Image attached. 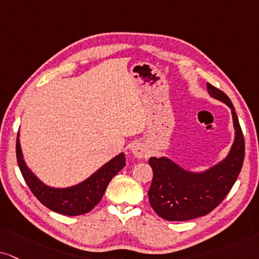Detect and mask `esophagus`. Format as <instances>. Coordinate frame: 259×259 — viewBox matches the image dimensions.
<instances>
[{"mask_svg":"<svg viewBox=\"0 0 259 259\" xmlns=\"http://www.w3.org/2000/svg\"><path fill=\"white\" fill-rule=\"evenodd\" d=\"M132 154L138 158H143L146 155V149L145 146L142 144V143H136L135 145L132 146Z\"/></svg>","mask_w":259,"mask_h":259,"instance_id":"1","label":"esophagus"}]
</instances>
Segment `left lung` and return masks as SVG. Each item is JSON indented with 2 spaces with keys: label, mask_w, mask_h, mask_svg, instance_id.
<instances>
[{
  "label": "left lung",
  "mask_w": 259,
  "mask_h": 259,
  "mask_svg": "<svg viewBox=\"0 0 259 259\" xmlns=\"http://www.w3.org/2000/svg\"><path fill=\"white\" fill-rule=\"evenodd\" d=\"M206 88L213 98L232 109L234 144L225 161L204 173L184 170L165 157L149 159L154 171L148 192L150 205L167 221H188L211 212L232 190L244 163L245 140L234 107L225 92L209 82Z\"/></svg>",
  "instance_id": "8db88e82"
}]
</instances>
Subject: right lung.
Here are the masks:
<instances>
[{
    "mask_svg": "<svg viewBox=\"0 0 259 259\" xmlns=\"http://www.w3.org/2000/svg\"><path fill=\"white\" fill-rule=\"evenodd\" d=\"M17 159L24 180L33 196L48 209L66 216H78L91 211L101 202L111 179L126 165L124 155L120 154L81 184L68 188H53L40 183L26 167L19 138L17 139Z\"/></svg>",
    "mask_w": 259,
    "mask_h": 259,
    "instance_id": "right-lung-1",
    "label": "right lung"
}]
</instances>
